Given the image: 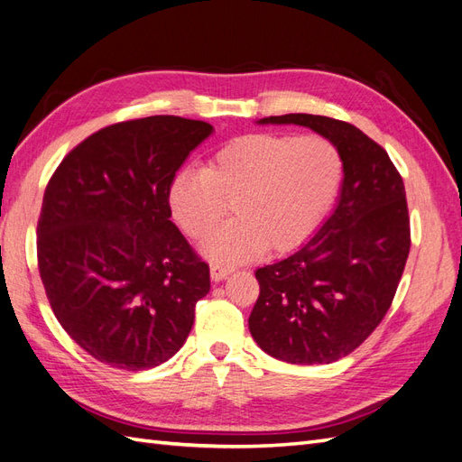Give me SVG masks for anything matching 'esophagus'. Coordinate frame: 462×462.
<instances>
[{
    "instance_id": "esophagus-1",
    "label": "esophagus",
    "mask_w": 462,
    "mask_h": 462,
    "mask_svg": "<svg viewBox=\"0 0 462 462\" xmlns=\"http://www.w3.org/2000/svg\"><path fill=\"white\" fill-rule=\"evenodd\" d=\"M230 273H234V267L230 265H222V263H213V265H210V279L215 282L224 281Z\"/></svg>"
}]
</instances>
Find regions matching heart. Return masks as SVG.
Returning a JSON list of instances; mask_svg holds the SVG:
<instances>
[{
  "instance_id": "heart-1",
  "label": "heart",
  "mask_w": 462,
  "mask_h": 462,
  "mask_svg": "<svg viewBox=\"0 0 462 462\" xmlns=\"http://www.w3.org/2000/svg\"><path fill=\"white\" fill-rule=\"evenodd\" d=\"M342 180V158L321 135L249 134L218 149L207 170L183 168L170 183L178 226L205 240L226 215L234 220L203 244L217 261H244L263 249L286 252L304 242Z\"/></svg>"
}]
</instances>
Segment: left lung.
Returning <instances> with one entry per match:
<instances>
[{
  "label": "left lung",
  "instance_id": "8db88e82",
  "mask_svg": "<svg viewBox=\"0 0 462 462\" xmlns=\"http://www.w3.org/2000/svg\"><path fill=\"white\" fill-rule=\"evenodd\" d=\"M257 124H294L331 141L342 158L338 203L313 238L255 271L259 298L249 333L288 364L345 358L385 318L411 252L404 183L387 151L352 124L286 114Z\"/></svg>",
  "mask_w": 462,
  "mask_h": 462
}]
</instances>
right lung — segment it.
<instances>
[{"label":"right lung","instance_id":"obj_1","mask_svg":"<svg viewBox=\"0 0 462 462\" xmlns=\"http://www.w3.org/2000/svg\"><path fill=\"white\" fill-rule=\"evenodd\" d=\"M213 125L151 116L104 127L63 158L38 218V271L60 325L117 370L183 346L208 265L170 220V183Z\"/></svg>","mask_w":462,"mask_h":462}]
</instances>
